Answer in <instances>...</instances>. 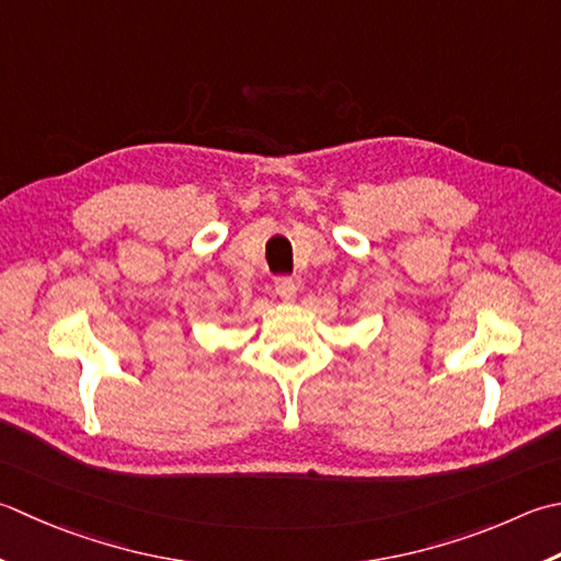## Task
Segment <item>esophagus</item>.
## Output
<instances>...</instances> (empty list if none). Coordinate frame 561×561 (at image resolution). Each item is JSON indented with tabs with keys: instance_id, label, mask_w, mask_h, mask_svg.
<instances>
[{
	"instance_id": "34e87169",
	"label": "esophagus",
	"mask_w": 561,
	"mask_h": 561,
	"mask_svg": "<svg viewBox=\"0 0 561 561\" xmlns=\"http://www.w3.org/2000/svg\"><path fill=\"white\" fill-rule=\"evenodd\" d=\"M274 291H277L279 299L291 301L296 296V282L291 277H277L274 279Z\"/></svg>"
}]
</instances>
